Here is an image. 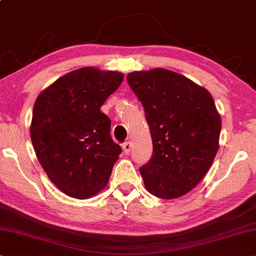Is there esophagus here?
<instances>
[{"label":"esophagus","mask_w":256,"mask_h":256,"mask_svg":"<svg viewBox=\"0 0 256 256\" xmlns=\"http://www.w3.org/2000/svg\"><path fill=\"white\" fill-rule=\"evenodd\" d=\"M131 142H126L122 144V151H124V153H126V154H128V153L131 152Z\"/></svg>","instance_id":"esophagus-1"}]
</instances>
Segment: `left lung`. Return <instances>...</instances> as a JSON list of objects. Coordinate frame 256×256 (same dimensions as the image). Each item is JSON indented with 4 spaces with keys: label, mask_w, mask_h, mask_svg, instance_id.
<instances>
[{
    "label": "left lung",
    "mask_w": 256,
    "mask_h": 256,
    "mask_svg": "<svg viewBox=\"0 0 256 256\" xmlns=\"http://www.w3.org/2000/svg\"><path fill=\"white\" fill-rule=\"evenodd\" d=\"M144 108L153 152L142 165L146 190L176 199L202 182L219 148L221 118L206 88L173 71L153 69L126 77Z\"/></svg>",
    "instance_id": "1"
}]
</instances>
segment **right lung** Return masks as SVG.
<instances>
[{
    "label": "right lung",
    "instance_id": "right-lung-1",
    "mask_svg": "<svg viewBox=\"0 0 256 256\" xmlns=\"http://www.w3.org/2000/svg\"><path fill=\"white\" fill-rule=\"evenodd\" d=\"M124 74L83 68L64 74L37 97L30 137L49 179L69 196L88 199L110 179L122 148L100 111Z\"/></svg>",
    "mask_w": 256,
    "mask_h": 256
}]
</instances>
